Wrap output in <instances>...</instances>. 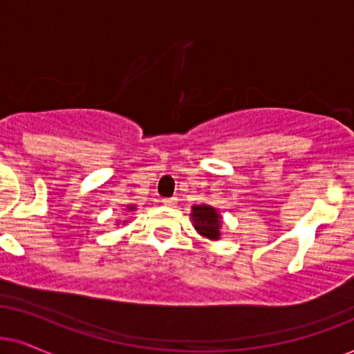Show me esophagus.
Listing matches in <instances>:
<instances>
[{
	"instance_id": "1",
	"label": "esophagus",
	"mask_w": 354,
	"mask_h": 354,
	"mask_svg": "<svg viewBox=\"0 0 354 354\" xmlns=\"http://www.w3.org/2000/svg\"><path fill=\"white\" fill-rule=\"evenodd\" d=\"M163 204L167 207H174L178 204V197H167V199H163Z\"/></svg>"
}]
</instances>
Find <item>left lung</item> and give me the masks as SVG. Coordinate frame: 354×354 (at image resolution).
I'll return each instance as SVG.
<instances>
[{"label": "left lung", "mask_w": 354, "mask_h": 354, "mask_svg": "<svg viewBox=\"0 0 354 354\" xmlns=\"http://www.w3.org/2000/svg\"><path fill=\"white\" fill-rule=\"evenodd\" d=\"M192 223L197 233L209 239H218L220 238V228H221V216L218 210L214 209L212 205H194L192 207Z\"/></svg>", "instance_id": "1"}]
</instances>
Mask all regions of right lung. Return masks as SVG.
I'll list each match as a JSON object with an SVG mask.
<instances>
[{"label": "right lung", "mask_w": 354, "mask_h": 354, "mask_svg": "<svg viewBox=\"0 0 354 354\" xmlns=\"http://www.w3.org/2000/svg\"><path fill=\"white\" fill-rule=\"evenodd\" d=\"M136 209V205H128V212H131V210H134ZM126 223V221H124Z\"/></svg>", "instance_id": "add662e5"}]
</instances>
